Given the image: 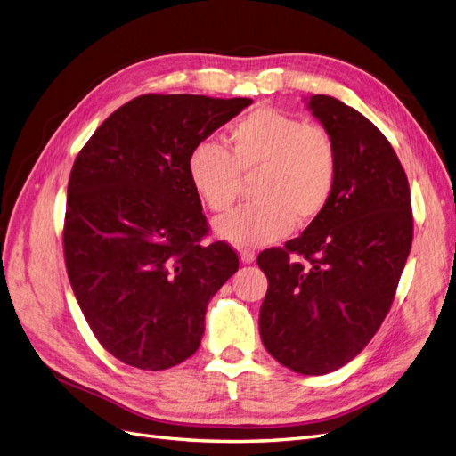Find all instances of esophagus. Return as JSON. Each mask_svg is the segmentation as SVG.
Wrapping results in <instances>:
<instances>
[{
    "mask_svg": "<svg viewBox=\"0 0 456 456\" xmlns=\"http://www.w3.org/2000/svg\"><path fill=\"white\" fill-rule=\"evenodd\" d=\"M255 253L249 251V249H241L240 251V260L243 262V265H251V262H255Z\"/></svg>",
    "mask_w": 456,
    "mask_h": 456,
    "instance_id": "esophagus-1",
    "label": "esophagus"
}]
</instances>
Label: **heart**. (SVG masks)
Masks as SVG:
<instances>
[{"label":"heart","mask_w":456,"mask_h":456,"mask_svg":"<svg viewBox=\"0 0 456 456\" xmlns=\"http://www.w3.org/2000/svg\"><path fill=\"white\" fill-rule=\"evenodd\" d=\"M232 150L203 141L188 156V178L200 200L224 213L240 198L241 173L255 175V198L215 223V233L238 247L285 238L293 224L320 216L337 184V148L329 133L297 118L258 108L230 131Z\"/></svg>","instance_id":"b5f03b06"}]
</instances>
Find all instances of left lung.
I'll use <instances>...</instances> for the list:
<instances>
[{
	"label": "left lung",
	"mask_w": 456,
	"mask_h": 456,
	"mask_svg": "<svg viewBox=\"0 0 456 456\" xmlns=\"http://www.w3.org/2000/svg\"><path fill=\"white\" fill-rule=\"evenodd\" d=\"M306 108L337 148V184L325 211L297 240L256 258L268 278L260 338L300 375L352 362L388 314L412 243L407 175L388 139L327 94Z\"/></svg>",
	"instance_id": "8db88e82"
}]
</instances>
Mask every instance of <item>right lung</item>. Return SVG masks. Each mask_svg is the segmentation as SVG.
<instances>
[{
	"label": "right lung",
	"instance_id": "1",
	"mask_svg": "<svg viewBox=\"0 0 456 456\" xmlns=\"http://www.w3.org/2000/svg\"><path fill=\"white\" fill-rule=\"evenodd\" d=\"M251 99L142 94L81 148L68 181L64 260L96 340L119 362L163 370L194 355L205 312L240 268L209 230L188 178L191 148Z\"/></svg>",
	"mask_w": 456,
	"mask_h": 456
}]
</instances>
